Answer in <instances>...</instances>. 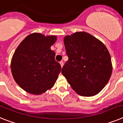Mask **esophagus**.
I'll list each match as a JSON object with an SVG mask.
<instances>
[{
  "mask_svg": "<svg viewBox=\"0 0 123 123\" xmlns=\"http://www.w3.org/2000/svg\"><path fill=\"white\" fill-rule=\"evenodd\" d=\"M60 64H61V66L62 68V66H64V62H63V61H61L60 62Z\"/></svg>",
  "mask_w": 123,
  "mask_h": 123,
  "instance_id": "esophagus-1",
  "label": "esophagus"
}]
</instances>
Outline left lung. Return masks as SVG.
<instances>
[{
	"label": "left lung",
	"mask_w": 123,
	"mask_h": 123,
	"mask_svg": "<svg viewBox=\"0 0 123 123\" xmlns=\"http://www.w3.org/2000/svg\"><path fill=\"white\" fill-rule=\"evenodd\" d=\"M69 59L61 72L74 90L84 97L98 93L112 72L110 54L104 44L86 32H76L64 39Z\"/></svg>",
	"instance_id": "8db88e82"
}]
</instances>
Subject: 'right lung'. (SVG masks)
I'll use <instances>...</instances> for the list:
<instances>
[{"label":"right lung","mask_w":123,"mask_h":123,"mask_svg":"<svg viewBox=\"0 0 123 123\" xmlns=\"http://www.w3.org/2000/svg\"><path fill=\"white\" fill-rule=\"evenodd\" d=\"M57 37L34 33L27 36L15 51L11 71L17 84L28 93L40 95L54 86L61 70L51 46Z\"/></svg>","instance_id":"right-lung-1"}]
</instances>
